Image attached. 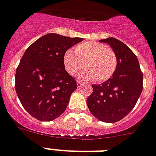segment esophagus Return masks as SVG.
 <instances>
[{
  "label": "esophagus",
  "mask_w": 156,
  "mask_h": 156,
  "mask_svg": "<svg viewBox=\"0 0 156 156\" xmlns=\"http://www.w3.org/2000/svg\"><path fill=\"white\" fill-rule=\"evenodd\" d=\"M82 86V82H80V81H78V82H77V86H78V88H80Z\"/></svg>",
  "instance_id": "34e87169"
}]
</instances>
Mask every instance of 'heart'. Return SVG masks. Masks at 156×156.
Instances as JSON below:
<instances>
[{"label":"heart","mask_w":156,"mask_h":156,"mask_svg":"<svg viewBox=\"0 0 156 156\" xmlns=\"http://www.w3.org/2000/svg\"><path fill=\"white\" fill-rule=\"evenodd\" d=\"M74 50H67L63 56L65 69L70 75L78 74L83 66L86 68L81 74L86 80L95 78L104 82L110 78L116 68V56L111 48L98 42H86Z\"/></svg>","instance_id":"heart-1"}]
</instances>
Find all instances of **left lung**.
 <instances>
[{"mask_svg": "<svg viewBox=\"0 0 156 156\" xmlns=\"http://www.w3.org/2000/svg\"><path fill=\"white\" fill-rule=\"evenodd\" d=\"M109 44L116 56V68L109 79L93 85L86 102L93 116L101 121L115 123L129 114L143 90V74L132 50L116 38L100 40Z\"/></svg>", "mask_w": 156, "mask_h": 156, "instance_id": "1", "label": "left lung"}]
</instances>
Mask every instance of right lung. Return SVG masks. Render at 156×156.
Returning a JSON list of instances; mask_svg holds the SVG:
<instances>
[{
    "label": "right lung",
    "instance_id": "right-lung-1",
    "mask_svg": "<svg viewBox=\"0 0 156 156\" xmlns=\"http://www.w3.org/2000/svg\"><path fill=\"white\" fill-rule=\"evenodd\" d=\"M82 38L49 33L27 48L15 76L16 92L31 116L51 121L63 113L77 82L65 70L63 56Z\"/></svg>",
    "mask_w": 156,
    "mask_h": 156
}]
</instances>
